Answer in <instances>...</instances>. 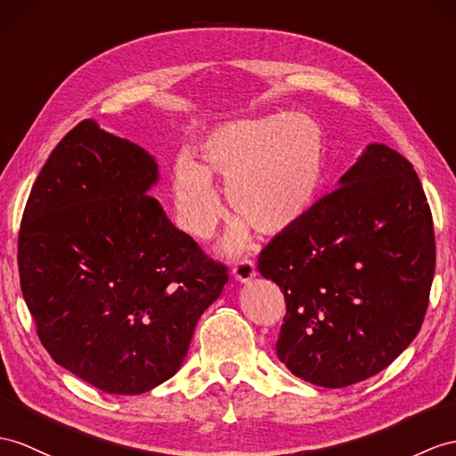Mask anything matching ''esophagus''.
I'll list each match as a JSON object with an SVG mask.
<instances>
[{"instance_id":"esophagus-1","label":"esophagus","mask_w":456,"mask_h":456,"mask_svg":"<svg viewBox=\"0 0 456 456\" xmlns=\"http://www.w3.org/2000/svg\"><path fill=\"white\" fill-rule=\"evenodd\" d=\"M255 274H257V273H255V265L248 259H241L234 265V279L241 284H246L251 279H255Z\"/></svg>"}]
</instances>
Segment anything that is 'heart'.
<instances>
[{"label": "heart", "instance_id": "b5f03b06", "mask_svg": "<svg viewBox=\"0 0 456 456\" xmlns=\"http://www.w3.org/2000/svg\"><path fill=\"white\" fill-rule=\"evenodd\" d=\"M325 174V141L305 114L234 119L210 129L199 144V164L182 157L174 166V207L180 226L195 240L215 234L224 208L213 182L226 185L236 220L224 248L251 246V228L279 236L315 205Z\"/></svg>", "mask_w": 456, "mask_h": 456}]
</instances>
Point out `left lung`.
I'll return each instance as SVG.
<instances>
[{
    "instance_id": "8db88e82",
    "label": "left lung",
    "mask_w": 456,
    "mask_h": 456,
    "mask_svg": "<svg viewBox=\"0 0 456 456\" xmlns=\"http://www.w3.org/2000/svg\"><path fill=\"white\" fill-rule=\"evenodd\" d=\"M257 269L284 292L276 356L296 377L340 388L385 370L418 335L436 271L412 164L368 144L338 190L261 251Z\"/></svg>"
}]
</instances>
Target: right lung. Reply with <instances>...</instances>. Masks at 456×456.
<instances>
[{
	"mask_svg": "<svg viewBox=\"0 0 456 456\" xmlns=\"http://www.w3.org/2000/svg\"><path fill=\"white\" fill-rule=\"evenodd\" d=\"M159 162L85 119L44 164L19 232L20 290L55 363L110 395L182 368L228 282L149 191Z\"/></svg>",
	"mask_w": 456,
	"mask_h": 456,
	"instance_id": "add662e5",
	"label": "right lung"
}]
</instances>
